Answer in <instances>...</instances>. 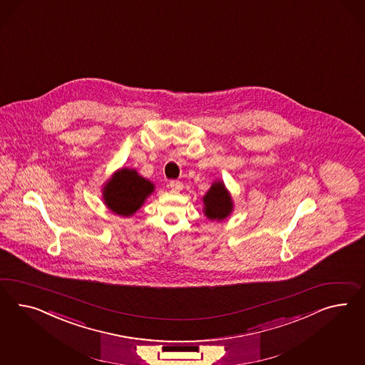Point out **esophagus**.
<instances>
[{
  "label": "esophagus",
  "mask_w": 365,
  "mask_h": 365,
  "mask_svg": "<svg viewBox=\"0 0 365 365\" xmlns=\"http://www.w3.org/2000/svg\"><path fill=\"white\" fill-rule=\"evenodd\" d=\"M170 187H171V190H174V191H180L183 188V183L180 180L173 179V180H170Z\"/></svg>",
  "instance_id": "esophagus-1"
}]
</instances>
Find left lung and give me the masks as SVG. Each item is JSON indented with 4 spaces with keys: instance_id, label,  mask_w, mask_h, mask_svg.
<instances>
[{
    "instance_id": "obj_1",
    "label": "left lung",
    "mask_w": 365,
    "mask_h": 365,
    "mask_svg": "<svg viewBox=\"0 0 365 365\" xmlns=\"http://www.w3.org/2000/svg\"><path fill=\"white\" fill-rule=\"evenodd\" d=\"M205 214L211 220H222L230 215L232 210L231 197L222 182H215L203 197Z\"/></svg>"
}]
</instances>
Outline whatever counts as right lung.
I'll return each mask as SVG.
<instances>
[{
  "instance_id": "1",
  "label": "right lung",
  "mask_w": 365,
  "mask_h": 365,
  "mask_svg": "<svg viewBox=\"0 0 365 365\" xmlns=\"http://www.w3.org/2000/svg\"><path fill=\"white\" fill-rule=\"evenodd\" d=\"M154 191V185L137 174L135 170L122 168L108 180L103 197L108 207L118 215H133L145 199Z\"/></svg>"
}]
</instances>
